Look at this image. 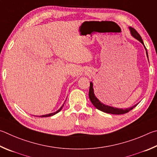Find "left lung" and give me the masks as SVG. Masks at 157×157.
<instances>
[{
	"mask_svg": "<svg viewBox=\"0 0 157 157\" xmlns=\"http://www.w3.org/2000/svg\"><path fill=\"white\" fill-rule=\"evenodd\" d=\"M129 29H130V30L131 35L134 38H136V40H138L139 42H141L143 44V45H144V48L145 49V51H146V55H147V57L148 59V54H147V49L145 48V47L144 45V41H143L141 36H140L139 33L136 31L135 29H134L131 27H129ZM89 97H90V101H91L92 103L93 104V105H94V106L96 108H97L98 109H99V110L102 111L103 112H105V113L112 114H125V113H127V112L132 110V109L135 108V107L139 104V103H137V104H136V105H134V106H132L131 108H125V109L114 108V107L109 106V105H105V104L101 103V101L98 100L97 97H96V96L94 94V89H93V83H92V82H90V90H89Z\"/></svg>",
	"mask_w": 157,
	"mask_h": 157,
	"instance_id": "obj_1",
	"label": "left lung"
}]
</instances>
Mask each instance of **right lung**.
<instances>
[{
	"label": "right lung",
	"mask_w": 157,
	"mask_h": 157,
	"mask_svg": "<svg viewBox=\"0 0 157 157\" xmlns=\"http://www.w3.org/2000/svg\"><path fill=\"white\" fill-rule=\"evenodd\" d=\"M64 104H65V103H63V105L60 107V109H58V110L56 111V112H52V113H50V114H45V115H42V116H40V117H51V116H53V115H54V114H57L58 112H59L60 110H61V109L63 108V105H64ZM34 117H36V116H34Z\"/></svg>",
	"instance_id": "right-lung-1"
}]
</instances>
